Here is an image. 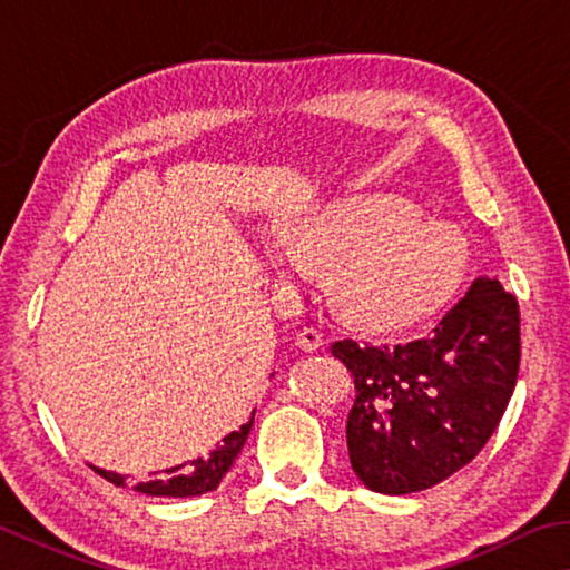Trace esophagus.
<instances>
[{
  "label": "esophagus",
  "instance_id": "34e87169",
  "mask_svg": "<svg viewBox=\"0 0 570 570\" xmlns=\"http://www.w3.org/2000/svg\"><path fill=\"white\" fill-rule=\"evenodd\" d=\"M324 344V334L316 326H304L296 334V346L304 352H316Z\"/></svg>",
  "mask_w": 570,
  "mask_h": 570
}]
</instances>
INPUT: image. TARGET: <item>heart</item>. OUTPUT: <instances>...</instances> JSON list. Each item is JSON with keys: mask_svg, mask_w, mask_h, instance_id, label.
<instances>
[{"mask_svg": "<svg viewBox=\"0 0 570 570\" xmlns=\"http://www.w3.org/2000/svg\"><path fill=\"white\" fill-rule=\"evenodd\" d=\"M288 278L324 264L334 304L372 326H407L448 306L470 272V238L448 218L420 214L392 193H356L276 228L266 246Z\"/></svg>", "mask_w": 570, "mask_h": 570, "instance_id": "b5f03b06", "label": "heart"}]
</instances>
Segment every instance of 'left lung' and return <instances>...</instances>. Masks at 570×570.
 Segmentation results:
<instances>
[{
	"instance_id": "obj_1",
	"label": "left lung",
	"mask_w": 570,
	"mask_h": 570,
	"mask_svg": "<svg viewBox=\"0 0 570 570\" xmlns=\"http://www.w3.org/2000/svg\"><path fill=\"white\" fill-rule=\"evenodd\" d=\"M332 354L354 377L346 448L356 478L374 493H417L465 468L503 417L520 364L518 298L480 276L422 340L346 336Z\"/></svg>"
}]
</instances>
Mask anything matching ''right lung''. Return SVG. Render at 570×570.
<instances>
[{
  "label": "right lung",
  "instance_id": "right-lung-1",
  "mask_svg": "<svg viewBox=\"0 0 570 570\" xmlns=\"http://www.w3.org/2000/svg\"><path fill=\"white\" fill-rule=\"evenodd\" d=\"M256 414V410H254ZM250 424H254V417H250L246 424H240V430L230 432L218 445L208 452L204 458L188 460L183 465H176L170 470H163V478L158 480H148V482H138L135 490L138 493H146L153 498H193V495H204L210 493V490L218 488V482L224 480L226 472L234 465V460L238 458L240 448L250 432ZM98 475H102L112 485H128L122 475L118 472H108L95 468Z\"/></svg>",
  "mask_w": 570,
  "mask_h": 570
}]
</instances>
